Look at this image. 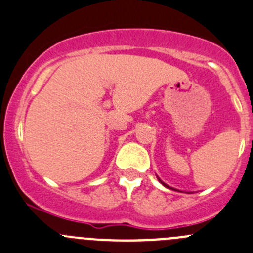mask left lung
<instances>
[{
  "instance_id": "obj_1",
  "label": "left lung",
  "mask_w": 253,
  "mask_h": 253,
  "mask_svg": "<svg viewBox=\"0 0 253 253\" xmlns=\"http://www.w3.org/2000/svg\"><path fill=\"white\" fill-rule=\"evenodd\" d=\"M158 179H159V178H158ZM159 181H161V183H162V184H163V185H164V186H167V188H169V186H168V185H167V184H164V183H163V181H162V180H161V179H159ZM170 189H171V188H170Z\"/></svg>"
}]
</instances>
